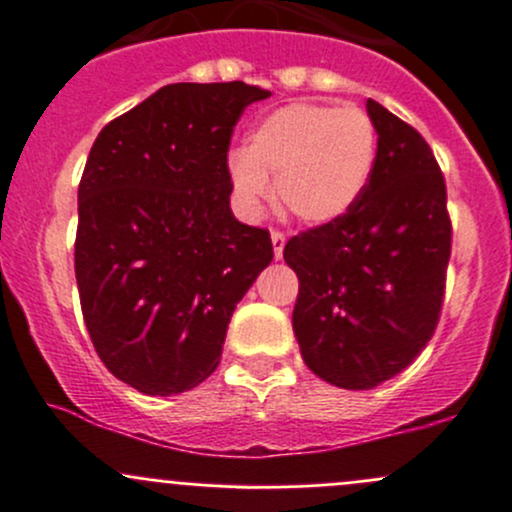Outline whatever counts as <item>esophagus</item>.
I'll return each instance as SVG.
<instances>
[{
  "instance_id": "esophagus-1",
  "label": "esophagus",
  "mask_w": 512,
  "mask_h": 512,
  "mask_svg": "<svg viewBox=\"0 0 512 512\" xmlns=\"http://www.w3.org/2000/svg\"><path fill=\"white\" fill-rule=\"evenodd\" d=\"M272 250H275V260H282V252H285V242L287 237L282 235L280 230H272Z\"/></svg>"
}]
</instances>
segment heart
Wrapping results in <instances>:
<instances>
[{
    "label": "heart",
    "mask_w": 512,
    "mask_h": 512,
    "mask_svg": "<svg viewBox=\"0 0 512 512\" xmlns=\"http://www.w3.org/2000/svg\"><path fill=\"white\" fill-rule=\"evenodd\" d=\"M379 136L361 108L289 103L250 128L245 151L227 156V183L235 205L255 218L275 195L297 220L329 225L364 195L376 163Z\"/></svg>",
    "instance_id": "obj_1"
}]
</instances>
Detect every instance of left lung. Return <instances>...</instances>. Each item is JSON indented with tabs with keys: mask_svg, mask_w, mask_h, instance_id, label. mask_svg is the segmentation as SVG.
Here are the masks:
<instances>
[{
	"mask_svg": "<svg viewBox=\"0 0 512 512\" xmlns=\"http://www.w3.org/2000/svg\"><path fill=\"white\" fill-rule=\"evenodd\" d=\"M379 136L374 173L337 223L285 245L299 294L292 329L304 364L339 389L394 379L438 324L451 257L446 183L421 133L366 101Z\"/></svg>",
	"mask_w": 512,
	"mask_h": 512,
	"instance_id": "8db88e82",
	"label": "left lung"
}]
</instances>
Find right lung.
Segmentation results:
<instances>
[{
    "mask_svg": "<svg viewBox=\"0 0 512 512\" xmlns=\"http://www.w3.org/2000/svg\"><path fill=\"white\" fill-rule=\"evenodd\" d=\"M270 91L168 84L108 123L79 185L76 285L98 356L146 396L203 384L237 302L272 262L270 232L230 210L227 148Z\"/></svg>",
    "mask_w": 512,
    "mask_h": 512,
    "instance_id": "right-lung-1",
    "label": "right lung"
}]
</instances>
